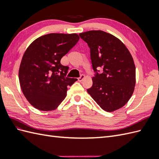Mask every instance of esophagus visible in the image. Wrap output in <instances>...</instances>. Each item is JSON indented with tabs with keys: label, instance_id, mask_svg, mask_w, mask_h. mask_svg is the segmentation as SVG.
Returning a JSON list of instances; mask_svg holds the SVG:
<instances>
[{
	"label": "esophagus",
	"instance_id": "esophagus-1",
	"mask_svg": "<svg viewBox=\"0 0 159 159\" xmlns=\"http://www.w3.org/2000/svg\"><path fill=\"white\" fill-rule=\"evenodd\" d=\"M84 78H85V75H81L80 78H78V80L79 81H80V82H81V81H82L84 80Z\"/></svg>",
	"mask_w": 159,
	"mask_h": 159
}]
</instances>
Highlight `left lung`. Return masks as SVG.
I'll use <instances>...</instances> for the list:
<instances>
[{"label":"left lung","instance_id":"1","mask_svg":"<svg viewBox=\"0 0 159 159\" xmlns=\"http://www.w3.org/2000/svg\"><path fill=\"white\" fill-rule=\"evenodd\" d=\"M90 48L95 76L88 93L101 108L112 112L123 107L135 85V66L131 54L117 38L102 30L80 34ZM102 67V73L97 68Z\"/></svg>","mask_w":159,"mask_h":159}]
</instances>
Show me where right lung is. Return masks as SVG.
I'll use <instances>...</instances> for the list:
<instances>
[{
  "label": "right lung",
  "mask_w": 159,
  "mask_h": 159,
  "mask_svg": "<svg viewBox=\"0 0 159 159\" xmlns=\"http://www.w3.org/2000/svg\"><path fill=\"white\" fill-rule=\"evenodd\" d=\"M79 39L77 34L52 33L28 47L18 76L22 93L33 107L46 111L56 109L66 97L68 86L78 80L66 78L69 67L60 60Z\"/></svg>",
  "instance_id": "obj_1"
}]
</instances>
